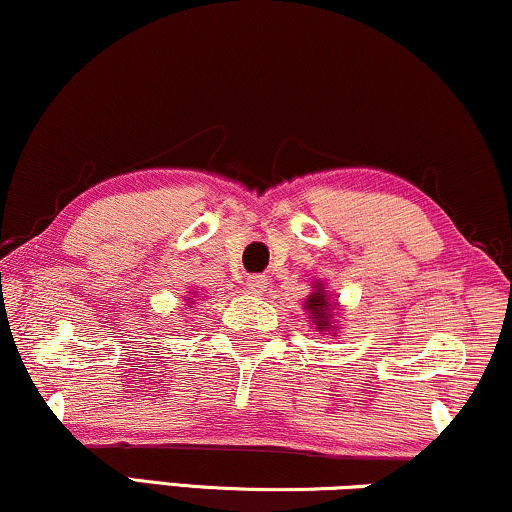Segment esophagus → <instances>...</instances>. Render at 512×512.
Returning <instances> with one entry per match:
<instances>
[{
  "instance_id": "34e87169",
  "label": "esophagus",
  "mask_w": 512,
  "mask_h": 512,
  "mask_svg": "<svg viewBox=\"0 0 512 512\" xmlns=\"http://www.w3.org/2000/svg\"><path fill=\"white\" fill-rule=\"evenodd\" d=\"M245 288H248L252 295H262L264 290H267V278H264V276H250L248 283H245Z\"/></svg>"
}]
</instances>
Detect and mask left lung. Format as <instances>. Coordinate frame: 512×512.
Wrapping results in <instances>:
<instances>
[{
	"mask_svg": "<svg viewBox=\"0 0 512 512\" xmlns=\"http://www.w3.org/2000/svg\"><path fill=\"white\" fill-rule=\"evenodd\" d=\"M338 295H333L331 290H328L326 281H316L312 283V293L304 297V314H307L309 323H312V328L316 331L323 333V335H333V338H338L340 333V302L335 300Z\"/></svg>",
	"mask_w": 512,
	"mask_h": 512,
	"instance_id": "8db88e82",
	"label": "left lung"
}]
</instances>
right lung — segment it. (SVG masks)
<instances>
[{
  "instance_id": "obj_1",
  "label": "right lung",
  "mask_w": 512,
  "mask_h": 512,
  "mask_svg": "<svg viewBox=\"0 0 512 512\" xmlns=\"http://www.w3.org/2000/svg\"><path fill=\"white\" fill-rule=\"evenodd\" d=\"M196 290H191V293H189V297H184V304H186V307L184 309H191L193 307V304H196Z\"/></svg>"
}]
</instances>
